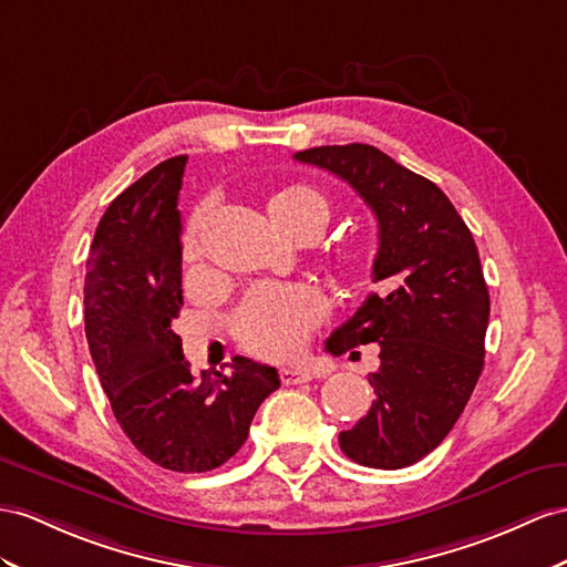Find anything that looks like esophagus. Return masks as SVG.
Instances as JSON below:
<instances>
[{
    "label": "esophagus",
    "mask_w": 567,
    "mask_h": 567,
    "mask_svg": "<svg viewBox=\"0 0 567 567\" xmlns=\"http://www.w3.org/2000/svg\"><path fill=\"white\" fill-rule=\"evenodd\" d=\"M311 379H313L311 371L299 369V367H289V369H282V371H280V381H282L285 385H299V383H307V381H311Z\"/></svg>",
    "instance_id": "34e87169"
}]
</instances>
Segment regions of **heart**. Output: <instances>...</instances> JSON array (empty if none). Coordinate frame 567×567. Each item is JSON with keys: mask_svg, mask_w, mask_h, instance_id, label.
Returning <instances> with one entry per match:
<instances>
[{"mask_svg": "<svg viewBox=\"0 0 567 567\" xmlns=\"http://www.w3.org/2000/svg\"><path fill=\"white\" fill-rule=\"evenodd\" d=\"M268 215L287 235L301 225H326L328 200L311 186L292 184L268 200ZM206 210H196L186 231V251L196 254V241ZM326 301L316 287L303 282L256 285L235 318V336L246 352L260 359H289L307 344L313 328L323 321Z\"/></svg>", "mask_w": 567, "mask_h": 567, "instance_id": "heart-1", "label": "heart"}]
</instances>
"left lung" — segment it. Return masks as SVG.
I'll return each instance as SVG.
<instances>
[{
	"instance_id": "obj_1",
	"label": "left lung",
	"mask_w": 567,
	"mask_h": 567,
	"mask_svg": "<svg viewBox=\"0 0 567 567\" xmlns=\"http://www.w3.org/2000/svg\"><path fill=\"white\" fill-rule=\"evenodd\" d=\"M295 159L350 184L379 220L381 292L326 340L336 357L381 347L369 373L375 400L340 447L364 467H410L455 426L484 369L491 301L474 237L439 186L373 145H321Z\"/></svg>"
}]
</instances>
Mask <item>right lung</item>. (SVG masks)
Segmentation results:
<instances>
[{"instance_id":"obj_1","label":"right lung","mask_w":567,"mask_h":567,"mask_svg":"<svg viewBox=\"0 0 567 567\" xmlns=\"http://www.w3.org/2000/svg\"><path fill=\"white\" fill-rule=\"evenodd\" d=\"M186 155L169 157L110 203L85 272V338L122 431L172 472L220 467L249 435L278 371L237 357L229 373H192L172 330L182 299V215Z\"/></svg>"}]
</instances>
